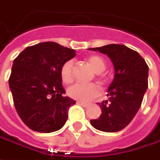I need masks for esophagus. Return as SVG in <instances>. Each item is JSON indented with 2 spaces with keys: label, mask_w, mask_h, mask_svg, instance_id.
<instances>
[{
  "label": "esophagus",
  "mask_w": 160,
  "mask_h": 160,
  "mask_svg": "<svg viewBox=\"0 0 160 160\" xmlns=\"http://www.w3.org/2000/svg\"><path fill=\"white\" fill-rule=\"evenodd\" d=\"M78 104H79V105H81V106H82V107H83V108L89 107V104H88V103H84V102H78Z\"/></svg>",
  "instance_id": "obj_1"
}]
</instances>
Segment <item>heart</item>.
<instances>
[{
    "instance_id": "b5f03b06",
    "label": "heart",
    "mask_w": 160,
    "mask_h": 160,
    "mask_svg": "<svg viewBox=\"0 0 160 160\" xmlns=\"http://www.w3.org/2000/svg\"><path fill=\"white\" fill-rule=\"evenodd\" d=\"M89 64L91 65L93 70L96 73H101L105 70V62L103 59L98 56H92L89 58ZM72 67L73 63L71 60L66 61L61 67L60 75L62 81L65 83H69L73 79L72 74ZM101 93L100 86L96 83H82V82H76L70 86L67 89L68 96L74 100L79 101L82 102H89L96 96H98Z\"/></svg>"
}]
</instances>
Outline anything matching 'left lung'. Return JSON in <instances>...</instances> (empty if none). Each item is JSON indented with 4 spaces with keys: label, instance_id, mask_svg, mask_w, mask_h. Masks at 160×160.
Segmentation results:
<instances>
[{
    "label": "left lung",
    "instance_id": "1",
    "mask_svg": "<svg viewBox=\"0 0 160 160\" xmlns=\"http://www.w3.org/2000/svg\"><path fill=\"white\" fill-rule=\"evenodd\" d=\"M107 55L113 63L114 76L108 89V101L99 103L102 114L90 124L102 132H118L135 116L148 87V66L139 53L122 45L111 44L89 48Z\"/></svg>",
    "mask_w": 160,
    "mask_h": 160
}]
</instances>
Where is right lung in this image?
Wrapping results in <instances>:
<instances>
[{"label": "right lung", "instance_id": "obj_1", "mask_svg": "<svg viewBox=\"0 0 160 160\" xmlns=\"http://www.w3.org/2000/svg\"><path fill=\"white\" fill-rule=\"evenodd\" d=\"M76 56L75 50L55 42L27 47L13 60L9 88L22 122L33 131L52 132L63 128L76 101L65 94L60 71Z\"/></svg>", "mask_w": 160, "mask_h": 160}]
</instances>
